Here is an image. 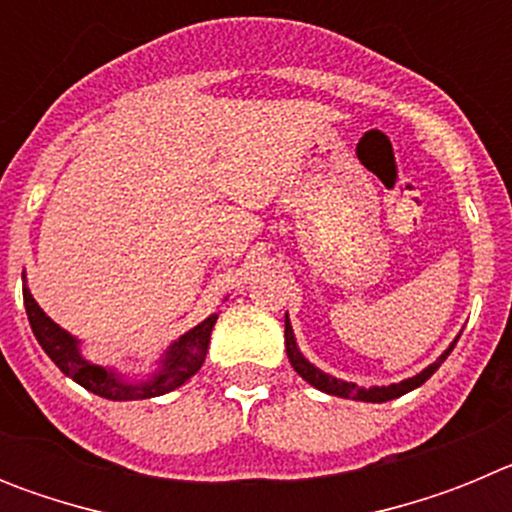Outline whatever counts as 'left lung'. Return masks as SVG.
Listing matches in <instances>:
<instances>
[{
	"label": "left lung",
	"instance_id": "1",
	"mask_svg": "<svg viewBox=\"0 0 512 512\" xmlns=\"http://www.w3.org/2000/svg\"><path fill=\"white\" fill-rule=\"evenodd\" d=\"M456 341H459V338H456ZM456 341L451 343V346L446 348V351H443V354L438 356V359L433 361L428 369H423V372L415 374V377L405 379V382H400V384H390V387H369V390H364V387H356L354 382H343V379H336V377H330V374L320 372L318 366H312L310 361L300 354V348H297V341H295V333H292V325H289V318H284V343H287V356H289V361H292V366H295V372L300 374L305 382H310L312 387H318L320 392H328V395H336V397H346V400L387 402V400H395V397L405 395V392L415 390V387H420L425 379L433 377V372H436L438 366L446 361V356L454 351Z\"/></svg>",
	"mask_w": 512,
	"mask_h": 512
}]
</instances>
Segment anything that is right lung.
I'll use <instances>...</instances> for the list:
<instances>
[{"label":"right lung","mask_w":512,"mask_h":512,"mask_svg":"<svg viewBox=\"0 0 512 512\" xmlns=\"http://www.w3.org/2000/svg\"><path fill=\"white\" fill-rule=\"evenodd\" d=\"M22 300H25L30 328H33L35 338H38V343L43 346L45 354L51 356L53 364H56L66 377H71L76 384H81L84 390L94 392V395L99 397H107V400H148V397L166 395V392L182 387V384L200 372V366L205 364L212 325H215L217 320V315H210V318L202 320L200 325H194L189 333H184V336L166 351L164 361H161V369H158L148 382L130 384L122 382L117 372H110V369H104V366H97L92 364V361L84 359L79 351V341H76L71 333H66L61 325L53 323V320L40 310V305L33 300V295H30V289L27 287H22Z\"/></svg>","instance_id":"right-lung-1"}]
</instances>
